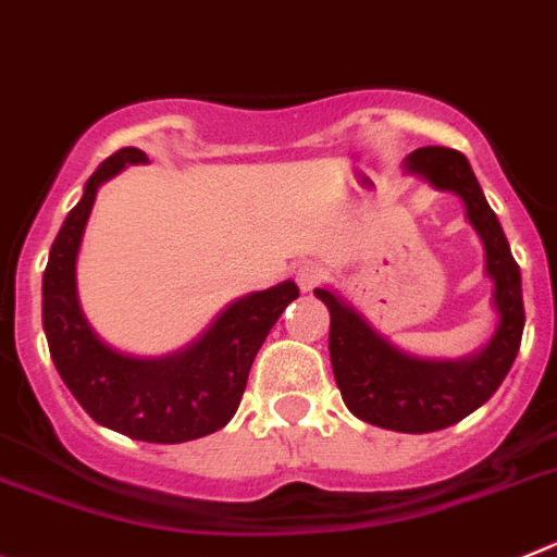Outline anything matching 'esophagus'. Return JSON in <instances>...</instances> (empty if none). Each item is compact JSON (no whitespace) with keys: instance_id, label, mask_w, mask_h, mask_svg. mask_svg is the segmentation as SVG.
<instances>
[{"instance_id":"obj_1","label":"esophagus","mask_w":557,"mask_h":557,"mask_svg":"<svg viewBox=\"0 0 557 557\" xmlns=\"http://www.w3.org/2000/svg\"><path fill=\"white\" fill-rule=\"evenodd\" d=\"M295 282H298V287L304 289V293H312L314 287H320V284L325 282V270L312 262L300 264V268L295 270Z\"/></svg>"}]
</instances>
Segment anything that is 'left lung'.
Returning a JSON list of instances; mask_svg holds the SVG:
<instances>
[{"mask_svg":"<svg viewBox=\"0 0 557 557\" xmlns=\"http://www.w3.org/2000/svg\"><path fill=\"white\" fill-rule=\"evenodd\" d=\"M438 190H453L467 203L469 223L486 248V273L494 278L499 325L486 350L463 361H422L381 339L354 309L329 289L318 298L329 306V354L336 386L350 414L370 425L400 433H431L456 425L497 392L522 345V275L508 239L488 207L467 157L445 146H425L406 160Z\"/></svg>","mask_w":557,"mask_h":557,"instance_id":"8db88e82","label":"left lung"}]
</instances>
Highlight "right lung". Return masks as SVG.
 <instances>
[{
    "label": "right lung",
    "instance_id": "add662e5",
    "mask_svg": "<svg viewBox=\"0 0 557 557\" xmlns=\"http://www.w3.org/2000/svg\"><path fill=\"white\" fill-rule=\"evenodd\" d=\"M140 149H119L88 178L49 251L44 273V331L60 379L99 425L129 438L178 445L221 431L243 400L248 372L282 312L298 298L295 282L237 300L185 354L132 359L115 354L90 331L76 300L74 264L82 232L101 182L132 162Z\"/></svg>",
    "mask_w": 557,
    "mask_h": 557
}]
</instances>
